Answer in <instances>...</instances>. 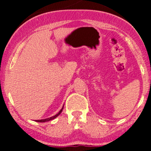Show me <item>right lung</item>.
<instances>
[{
  "instance_id": "add662e5",
  "label": "right lung",
  "mask_w": 151,
  "mask_h": 151,
  "mask_svg": "<svg viewBox=\"0 0 151 151\" xmlns=\"http://www.w3.org/2000/svg\"><path fill=\"white\" fill-rule=\"evenodd\" d=\"M63 106H64V105H63ZM63 106L62 109H61V110H60L59 113H57V114H56V115H54V116H51V117H50V118L45 119H40V120H36V122H48V121L52 120V119H55L56 117H57V116H58L60 115V114L61 112L63 111Z\"/></svg>"
}]
</instances>
